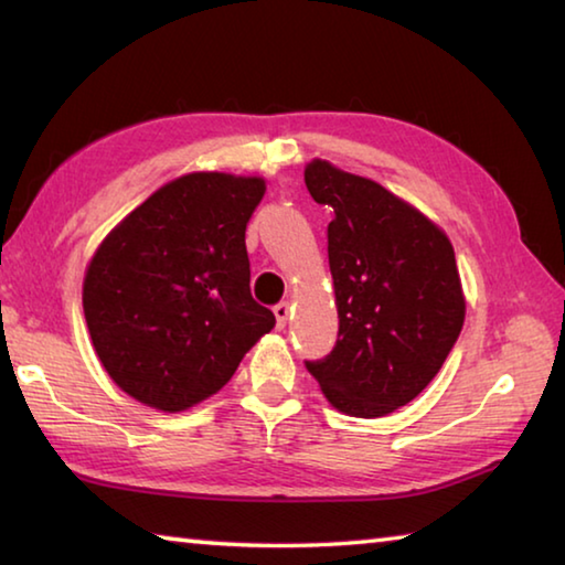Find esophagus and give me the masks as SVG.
<instances>
[{"label": "esophagus", "mask_w": 565, "mask_h": 565, "mask_svg": "<svg viewBox=\"0 0 565 565\" xmlns=\"http://www.w3.org/2000/svg\"><path fill=\"white\" fill-rule=\"evenodd\" d=\"M289 311H291V306L286 303V301H281V303H276V306H274L276 327H279V329H284V327H286V321H289Z\"/></svg>", "instance_id": "1"}]
</instances>
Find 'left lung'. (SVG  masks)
Here are the masks:
<instances>
[{
	"label": "left lung",
	"instance_id": "1",
	"mask_svg": "<svg viewBox=\"0 0 565 565\" xmlns=\"http://www.w3.org/2000/svg\"><path fill=\"white\" fill-rule=\"evenodd\" d=\"M327 228L339 339L306 361L341 414L379 418L431 384L461 333L466 299L448 236L376 181L313 159L303 169Z\"/></svg>",
	"mask_w": 565,
	"mask_h": 565
}]
</instances>
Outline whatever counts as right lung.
<instances>
[{
    "instance_id": "1",
    "label": "right lung",
    "mask_w": 565,
    "mask_h": 565,
    "mask_svg": "<svg viewBox=\"0 0 565 565\" xmlns=\"http://www.w3.org/2000/svg\"><path fill=\"white\" fill-rule=\"evenodd\" d=\"M259 177L196 171L111 228L84 276V319L114 384L159 411L216 394L274 329L248 289L246 224Z\"/></svg>"
}]
</instances>
